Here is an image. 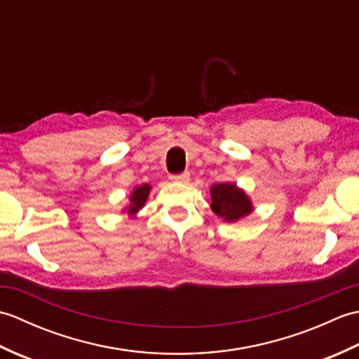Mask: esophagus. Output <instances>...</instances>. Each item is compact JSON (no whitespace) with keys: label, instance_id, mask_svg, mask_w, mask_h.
<instances>
[{"label":"esophagus","instance_id":"esophagus-1","mask_svg":"<svg viewBox=\"0 0 359 359\" xmlns=\"http://www.w3.org/2000/svg\"><path fill=\"white\" fill-rule=\"evenodd\" d=\"M170 179L177 184H187L189 180V172H180V174H171Z\"/></svg>","mask_w":359,"mask_h":359}]
</instances>
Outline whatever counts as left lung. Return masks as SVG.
<instances>
[{
	"mask_svg": "<svg viewBox=\"0 0 359 359\" xmlns=\"http://www.w3.org/2000/svg\"><path fill=\"white\" fill-rule=\"evenodd\" d=\"M211 210L219 217L234 222L250 215L251 202L247 194L233 184H217L211 188Z\"/></svg>",
	"mask_w": 359,
	"mask_h": 359,
	"instance_id": "1",
	"label": "left lung"
}]
</instances>
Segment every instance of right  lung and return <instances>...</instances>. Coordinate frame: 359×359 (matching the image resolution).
<instances>
[{"mask_svg": "<svg viewBox=\"0 0 359 359\" xmlns=\"http://www.w3.org/2000/svg\"><path fill=\"white\" fill-rule=\"evenodd\" d=\"M149 189H151L149 185H142V187L134 189V193L131 196V205H129V208H128L129 215H134V212H137L143 207L144 202H147V199H148Z\"/></svg>", "mask_w": 359, "mask_h": 359, "instance_id": "right-lung-1", "label": "right lung"}]
</instances>
